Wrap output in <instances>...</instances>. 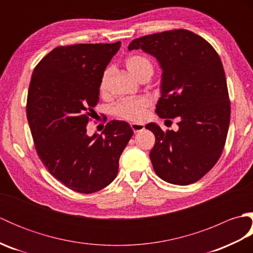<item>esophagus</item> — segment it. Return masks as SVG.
Wrapping results in <instances>:
<instances>
[{
	"label": "esophagus",
	"instance_id": "1",
	"mask_svg": "<svg viewBox=\"0 0 253 253\" xmlns=\"http://www.w3.org/2000/svg\"><path fill=\"white\" fill-rule=\"evenodd\" d=\"M130 127L131 129L133 130V132H138V131H141L144 129V125L143 124H136V123H131L130 124Z\"/></svg>",
	"mask_w": 253,
	"mask_h": 253
}]
</instances>
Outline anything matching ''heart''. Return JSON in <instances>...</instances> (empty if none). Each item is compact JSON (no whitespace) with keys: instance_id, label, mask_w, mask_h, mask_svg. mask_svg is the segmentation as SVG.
<instances>
[{"instance_id":"1","label":"heart","mask_w":253,"mask_h":253,"mask_svg":"<svg viewBox=\"0 0 253 253\" xmlns=\"http://www.w3.org/2000/svg\"><path fill=\"white\" fill-rule=\"evenodd\" d=\"M125 65L127 71L138 79H141L146 75L151 76L153 72L152 63L150 62L149 58L143 55H129L125 60ZM107 75H109L107 71L102 74L99 83L100 92H105L107 88ZM151 105L152 101L148 96H136V98H128L118 101L112 107V111L115 116L123 118V120L130 122H142L147 117Z\"/></svg>"}]
</instances>
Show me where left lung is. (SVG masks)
Here are the masks:
<instances>
[{
    "mask_svg": "<svg viewBox=\"0 0 253 253\" xmlns=\"http://www.w3.org/2000/svg\"><path fill=\"white\" fill-rule=\"evenodd\" d=\"M135 49L157 57L163 69L157 114L179 120L177 131L146 126L155 136L154 171L169 184H193L216 164L226 142L230 102L221 58L206 39L186 29L140 37L128 45Z\"/></svg>",
    "mask_w": 253,
    "mask_h": 253,
    "instance_id": "obj_1",
    "label": "left lung"
}]
</instances>
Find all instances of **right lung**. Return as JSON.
I'll use <instances>...</instances> for the list:
<instances>
[{"label": "right lung", "instance_id": "add662e5", "mask_svg": "<svg viewBox=\"0 0 253 253\" xmlns=\"http://www.w3.org/2000/svg\"><path fill=\"white\" fill-rule=\"evenodd\" d=\"M120 47V41L57 46L32 74L26 111L37 154L74 191L92 193L111 184L133 133L128 123L111 121L103 135H87L101 76Z\"/></svg>", "mask_w": 253, "mask_h": 253}]
</instances>
